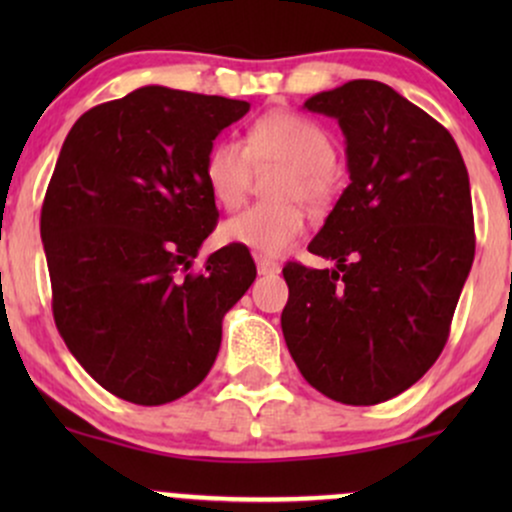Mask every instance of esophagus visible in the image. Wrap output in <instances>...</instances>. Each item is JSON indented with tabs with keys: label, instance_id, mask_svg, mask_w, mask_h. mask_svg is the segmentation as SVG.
Segmentation results:
<instances>
[{
	"label": "esophagus",
	"instance_id": "esophagus-1",
	"mask_svg": "<svg viewBox=\"0 0 512 512\" xmlns=\"http://www.w3.org/2000/svg\"><path fill=\"white\" fill-rule=\"evenodd\" d=\"M257 272L260 274H279V269H281V264L276 262V260H269V257H262V255H257Z\"/></svg>",
	"mask_w": 512,
	"mask_h": 512
}]
</instances>
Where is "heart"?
<instances>
[{"label":"heart","mask_w":512,"mask_h":512,"mask_svg":"<svg viewBox=\"0 0 512 512\" xmlns=\"http://www.w3.org/2000/svg\"><path fill=\"white\" fill-rule=\"evenodd\" d=\"M337 146L325 127L298 113L276 110L257 117L245 144L219 139L204 158V180L211 197L233 211L248 197L255 168L281 166L269 182L272 202H262L221 226L223 243L240 245L257 255H281L305 228L301 202L322 211L337 187Z\"/></svg>","instance_id":"heart-1"}]
</instances>
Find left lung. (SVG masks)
Segmentation results:
<instances>
[{"instance_id": "left-lung-1", "label": "left lung", "mask_w": 512, "mask_h": 512, "mask_svg": "<svg viewBox=\"0 0 512 512\" xmlns=\"http://www.w3.org/2000/svg\"><path fill=\"white\" fill-rule=\"evenodd\" d=\"M303 108L339 122L351 182L308 245L334 269L284 267L281 330L317 392L368 407L424 378L448 342L474 262L469 175L448 129L380 81Z\"/></svg>"}]
</instances>
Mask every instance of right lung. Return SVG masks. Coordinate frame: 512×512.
<instances>
[{
    "instance_id": "right-lung-1",
    "label": "right lung",
    "mask_w": 512,
    "mask_h": 512,
    "mask_svg": "<svg viewBox=\"0 0 512 512\" xmlns=\"http://www.w3.org/2000/svg\"><path fill=\"white\" fill-rule=\"evenodd\" d=\"M250 103L144 86L91 108L64 139L40 211L52 315L115 397L158 407L207 378L223 315L255 281L250 250L211 252L219 221L204 158Z\"/></svg>"
}]
</instances>
